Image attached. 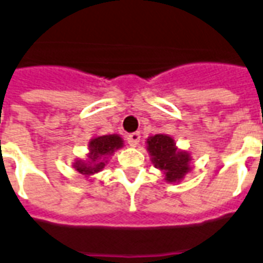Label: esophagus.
<instances>
[{
  "mask_svg": "<svg viewBox=\"0 0 263 263\" xmlns=\"http://www.w3.org/2000/svg\"><path fill=\"white\" fill-rule=\"evenodd\" d=\"M140 140H141V134L137 132V133H132L127 136V142H129L130 146L136 147L138 143H140Z\"/></svg>",
  "mask_w": 263,
  "mask_h": 263,
  "instance_id": "esophagus-1",
  "label": "esophagus"
}]
</instances>
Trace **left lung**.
<instances>
[{
    "label": "left lung",
    "instance_id": "left-lung-1",
    "mask_svg": "<svg viewBox=\"0 0 263 263\" xmlns=\"http://www.w3.org/2000/svg\"><path fill=\"white\" fill-rule=\"evenodd\" d=\"M146 145L152 162L165 174L166 182H179L192 170L190 153L178 149L174 140L167 134L149 137Z\"/></svg>",
    "mask_w": 263,
    "mask_h": 263
}]
</instances>
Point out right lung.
I'll use <instances>...</instances> for the list:
<instances>
[{
    "label": "right lung",
    "mask_w": 263,
    "mask_h": 263,
    "mask_svg": "<svg viewBox=\"0 0 263 263\" xmlns=\"http://www.w3.org/2000/svg\"><path fill=\"white\" fill-rule=\"evenodd\" d=\"M123 146V140L118 134H107V136L94 137L89 141V153L86 159H77L73 163V167L82 176L89 178L97 173L102 172L107 159L113 156L114 152Z\"/></svg>",
    "instance_id": "obj_1"
}]
</instances>
